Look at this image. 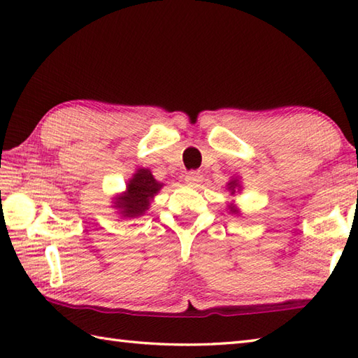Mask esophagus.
<instances>
[{"label": "esophagus", "mask_w": 358, "mask_h": 358, "mask_svg": "<svg viewBox=\"0 0 358 358\" xmlns=\"http://www.w3.org/2000/svg\"><path fill=\"white\" fill-rule=\"evenodd\" d=\"M186 183L191 185V186H200V183L203 181V175L199 171H192L186 173Z\"/></svg>", "instance_id": "obj_1"}]
</instances>
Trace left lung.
Segmentation results:
<instances>
[{
    "instance_id": "8db88e82",
    "label": "left lung",
    "mask_w": 358,
    "mask_h": 358,
    "mask_svg": "<svg viewBox=\"0 0 358 358\" xmlns=\"http://www.w3.org/2000/svg\"><path fill=\"white\" fill-rule=\"evenodd\" d=\"M226 189H227V192H229L231 196H235L237 194H240L241 192V181H240V178L238 177H232L229 181H227ZM226 210L229 212L231 215H240L241 214V210H240V208L237 206V203H235V201L227 203L226 204Z\"/></svg>"
}]
</instances>
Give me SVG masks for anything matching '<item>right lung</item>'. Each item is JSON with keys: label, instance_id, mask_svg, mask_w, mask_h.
Instances as JSON below:
<instances>
[{"label": "right lung", "instance_id": "obj_1", "mask_svg": "<svg viewBox=\"0 0 358 358\" xmlns=\"http://www.w3.org/2000/svg\"><path fill=\"white\" fill-rule=\"evenodd\" d=\"M163 186L164 183L155 180L149 167H138L126 181V191L112 196V208L121 218L141 217Z\"/></svg>", "mask_w": 358, "mask_h": 358}]
</instances>
